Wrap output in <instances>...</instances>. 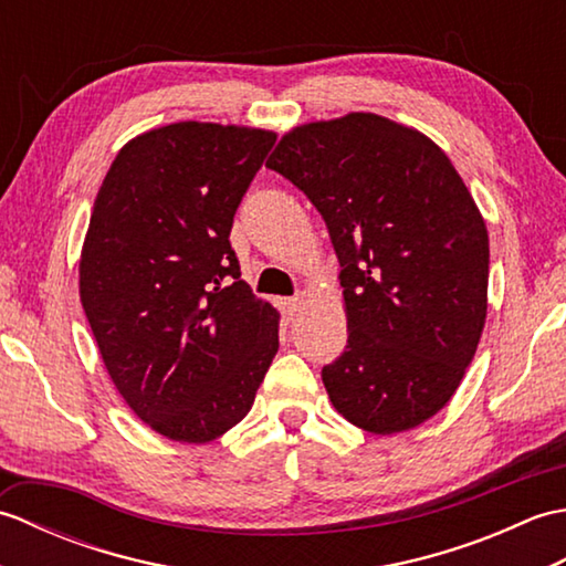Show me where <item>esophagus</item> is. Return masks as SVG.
Here are the masks:
<instances>
[{
	"mask_svg": "<svg viewBox=\"0 0 566 566\" xmlns=\"http://www.w3.org/2000/svg\"><path fill=\"white\" fill-rule=\"evenodd\" d=\"M276 306H280L282 316L286 321H294L298 316V306H302V298L298 296H284V298H276Z\"/></svg>",
	"mask_w": 566,
	"mask_h": 566,
	"instance_id": "esophagus-1",
	"label": "esophagus"
}]
</instances>
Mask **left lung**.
<instances>
[{
    "label": "left lung",
    "mask_w": 566,
    "mask_h": 566,
    "mask_svg": "<svg viewBox=\"0 0 566 566\" xmlns=\"http://www.w3.org/2000/svg\"><path fill=\"white\" fill-rule=\"evenodd\" d=\"M268 167L302 189L340 260L347 345L321 369L353 426L391 436L460 387L486 321L489 235L436 143L377 114L294 128Z\"/></svg>",
    "instance_id": "obj_1"
}]
</instances>
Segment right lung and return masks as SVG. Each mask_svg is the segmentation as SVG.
<instances>
[{"label":"right lung","instance_id":"obj_1","mask_svg":"<svg viewBox=\"0 0 566 566\" xmlns=\"http://www.w3.org/2000/svg\"><path fill=\"white\" fill-rule=\"evenodd\" d=\"M276 136L182 122L118 150L94 199L80 298L118 394L160 436L209 442L248 416L280 316L240 280L233 216Z\"/></svg>","mask_w":566,"mask_h":566}]
</instances>
